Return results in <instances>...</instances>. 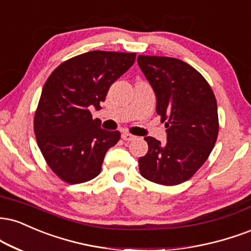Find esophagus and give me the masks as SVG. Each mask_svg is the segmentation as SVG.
Masks as SVG:
<instances>
[{
  "label": "esophagus",
  "mask_w": 251,
  "mask_h": 251,
  "mask_svg": "<svg viewBox=\"0 0 251 251\" xmlns=\"http://www.w3.org/2000/svg\"><path fill=\"white\" fill-rule=\"evenodd\" d=\"M122 138L125 141H131V140H134V139H135L134 135H132V134H129V133H126V132H125V133L122 134Z\"/></svg>",
  "instance_id": "esophagus-1"
}]
</instances>
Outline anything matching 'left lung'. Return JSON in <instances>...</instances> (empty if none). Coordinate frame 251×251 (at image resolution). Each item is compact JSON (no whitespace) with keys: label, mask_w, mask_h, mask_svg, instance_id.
<instances>
[{"label":"left lung","mask_w":251,"mask_h":251,"mask_svg":"<svg viewBox=\"0 0 251 251\" xmlns=\"http://www.w3.org/2000/svg\"><path fill=\"white\" fill-rule=\"evenodd\" d=\"M138 65L154 90L156 113L167 128L165 145L145 138L149 152L139 158V171L159 185H179L191 179L215 146V96L200 72L180 59L139 55Z\"/></svg>","instance_id":"8db88e82"}]
</instances>
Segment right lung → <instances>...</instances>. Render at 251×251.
<instances>
[{
	"mask_svg": "<svg viewBox=\"0 0 251 251\" xmlns=\"http://www.w3.org/2000/svg\"><path fill=\"white\" fill-rule=\"evenodd\" d=\"M134 60V52L90 51L63 62L45 81L35 135L47 164L65 182L96 177L107 150L119 141L120 132L102 129L90 108H100L110 86Z\"/></svg>",
	"mask_w": 251,
	"mask_h": 251,
	"instance_id": "obj_1",
	"label": "right lung"
}]
</instances>
